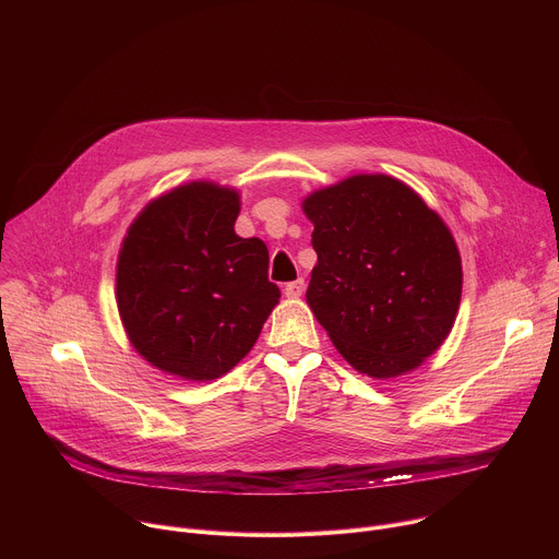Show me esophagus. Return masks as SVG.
I'll return each instance as SVG.
<instances>
[{"label": "esophagus", "instance_id": "34e87169", "mask_svg": "<svg viewBox=\"0 0 559 559\" xmlns=\"http://www.w3.org/2000/svg\"><path fill=\"white\" fill-rule=\"evenodd\" d=\"M302 292H305V281L302 278H296V281L285 285V296L287 298H298V296H302Z\"/></svg>", "mask_w": 559, "mask_h": 559}]
</instances>
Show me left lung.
<instances>
[{
	"mask_svg": "<svg viewBox=\"0 0 559 559\" xmlns=\"http://www.w3.org/2000/svg\"><path fill=\"white\" fill-rule=\"evenodd\" d=\"M313 223L307 302L360 373L416 369L449 336L462 263L444 221L403 181L356 175L302 201Z\"/></svg>",
	"mask_w": 559,
	"mask_h": 559,
	"instance_id": "left-lung-1",
	"label": "left lung"
}]
</instances>
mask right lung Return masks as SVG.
Segmentation results:
<instances>
[{
  "label": "right lung",
  "instance_id": "add662e5",
  "mask_svg": "<svg viewBox=\"0 0 559 559\" xmlns=\"http://www.w3.org/2000/svg\"><path fill=\"white\" fill-rule=\"evenodd\" d=\"M241 197L192 181L154 199L117 261V307L132 347L156 369L214 380L254 347L281 298L261 238L234 223Z\"/></svg>",
  "mask_w": 559,
  "mask_h": 559
}]
</instances>
